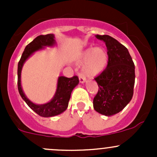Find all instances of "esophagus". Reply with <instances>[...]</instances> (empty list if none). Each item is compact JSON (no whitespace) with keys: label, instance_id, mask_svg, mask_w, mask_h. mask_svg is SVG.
<instances>
[{"label":"esophagus","instance_id":"1","mask_svg":"<svg viewBox=\"0 0 157 157\" xmlns=\"http://www.w3.org/2000/svg\"><path fill=\"white\" fill-rule=\"evenodd\" d=\"M79 79H80V83H84V82L86 81V77H85V75H83V74H80V77H79Z\"/></svg>","mask_w":157,"mask_h":157}]
</instances>
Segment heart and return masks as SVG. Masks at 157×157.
<instances>
[{
    "label": "heart",
    "mask_w": 157,
    "mask_h": 157,
    "mask_svg": "<svg viewBox=\"0 0 157 157\" xmlns=\"http://www.w3.org/2000/svg\"><path fill=\"white\" fill-rule=\"evenodd\" d=\"M83 60L86 61L84 72L88 76H95L101 72L107 64V54L102 48H90L84 52Z\"/></svg>",
    "instance_id": "b5f03b06"
}]
</instances>
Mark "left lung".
<instances>
[{
    "label": "left lung",
    "mask_w": 157,
    "mask_h": 157,
    "mask_svg": "<svg viewBox=\"0 0 157 157\" xmlns=\"http://www.w3.org/2000/svg\"><path fill=\"white\" fill-rule=\"evenodd\" d=\"M96 38L105 42L108 64L94 78L99 90L93 99V108L102 115L110 116L121 112L132 99L135 67L122 44L108 35H96Z\"/></svg>",
    "instance_id": "8db88e82"
}]
</instances>
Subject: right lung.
<instances>
[{
    "label": "right lung",
    "mask_w": 157,
    "mask_h": 157,
    "mask_svg": "<svg viewBox=\"0 0 157 157\" xmlns=\"http://www.w3.org/2000/svg\"><path fill=\"white\" fill-rule=\"evenodd\" d=\"M54 38L55 36L53 34H47L45 36L41 35V36H37L33 42L28 44L22 54L21 58L18 63V68H17V76H18L17 86H18L20 96L26 102V103L29 105L30 109H33L36 113L42 117L55 116L64 112L68 106L71 92L79 83V78L76 75L70 78L65 77H60L58 78V87H57V91L55 96L51 102L44 105H36L33 103L23 93L21 84H20V74H21V70L23 63L36 51L42 49L43 46L53 45L55 42Z\"/></svg>",
    "instance_id": "right-lung-1"
}]
</instances>
